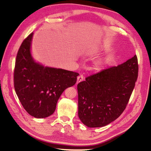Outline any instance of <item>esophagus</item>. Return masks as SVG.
I'll return each mask as SVG.
<instances>
[{"mask_svg": "<svg viewBox=\"0 0 151 151\" xmlns=\"http://www.w3.org/2000/svg\"><path fill=\"white\" fill-rule=\"evenodd\" d=\"M83 79V75H79V76H78V78H77V82H76V83H79L80 82L82 81Z\"/></svg>", "mask_w": 151, "mask_h": 151, "instance_id": "esophagus-1", "label": "esophagus"}]
</instances>
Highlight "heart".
Returning <instances> with one entry per match:
<instances>
[{"mask_svg": "<svg viewBox=\"0 0 151 151\" xmlns=\"http://www.w3.org/2000/svg\"><path fill=\"white\" fill-rule=\"evenodd\" d=\"M107 47H108V45H107V44H104L101 46V47H100V48H99V47H92V48H89L87 50V53H88V55H96V54L100 52L103 49L106 48ZM104 63H105V61H104V60L99 61L96 63L95 67L97 69H100L104 65Z\"/></svg>", "mask_w": 151, "mask_h": 151, "instance_id": "b5f03b06", "label": "heart"}]
</instances>
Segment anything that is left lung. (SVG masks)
<instances>
[{"label":"left lung","mask_w":151,"mask_h":151,"mask_svg":"<svg viewBox=\"0 0 151 151\" xmlns=\"http://www.w3.org/2000/svg\"><path fill=\"white\" fill-rule=\"evenodd\" d=\"M137 55L118 66L90 75L78 84V116L88 127H101L117 119L130 100L138 76Z\"/></svg>","instance_id":"left-lung-1"}]
</instances>
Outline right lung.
Wrapping results in <instances>:
<instances>
[{
    "label": "right lung",
    "instance_id": "add662e5",
    "mask_svg": "<svg viewBox=\"0 0 151 151\" xmlns=\"http://www.w3.org/2000/svg\"><path fill=\"white\" fill-rule=\"evenodd\" d=\"M33 34L23 40L18 50L14 72V88L27 112L35 118H44L54 112L60 96L76 83L79 73L36 63L30 53Z\"/></svg>",
    "mask_w": 151,
    "mask_h": 151
}]
</instances>
